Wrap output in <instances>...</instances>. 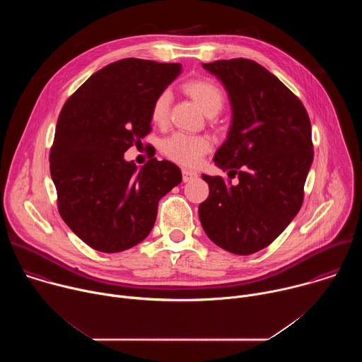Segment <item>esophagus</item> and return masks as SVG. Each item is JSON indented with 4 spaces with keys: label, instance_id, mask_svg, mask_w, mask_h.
Returning <instances> with one entry per match:
<instances>
[{
    "label": "esophagus",
    "instance_id": "34e87169",
    "mask_svg": "<svg viewBox=\"0 0 362 362\" xmlns=\"http://www.w3.org/2000/svg\"><path fill=\"white\" fill-rule=\"evenodd\" d=\"M182 175H183V182H192L197 177V173L193 170H189V169H183Z\"/></svg>",
    "mask_w": 362,
    "mask_h": 362
}]
</instances>
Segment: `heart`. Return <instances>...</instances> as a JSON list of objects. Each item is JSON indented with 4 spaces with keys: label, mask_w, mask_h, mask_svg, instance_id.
Listing matches in <instances>:
<instances>
[{
    "label": "heart",
    "mask_w": 362,
    "mask_h": 362,
    "mask_svg": "<svg viewBox=\"0 0 362 362\" xmlns=\"http://www.w3.org/2000/svg\"><path fill=\"white\" fill-rule=\"evenodd\" d=\"M183 91L192 97L197 106L208 115L215 116L225 105V93L214 80L193 78L183 84ZM170 93L168 90L160 91L150 106V122L156 126H165L169 117ZM211 140L206 136L175 133L163 143V153L170 160L193 168L197 166L206 153L211 150Z\"/></svg>",
    "instance_id": "heart-1"
}]
</instances>
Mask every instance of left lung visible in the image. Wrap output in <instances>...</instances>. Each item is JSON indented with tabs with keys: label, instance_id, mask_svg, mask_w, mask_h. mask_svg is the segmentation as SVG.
<instances>
[{
	"label": "left lung",
	"instance_id": "left-lung-1",
	"mask_svg": "<svg viewBox=\"0 0 362 362\" xmlns=\"http://www.w3.org/2000/svg\"><path fill=\"white\" fill-rule=\"evenodd\" d=\"M203 67L222 80L233 109L215 163L239 182L233 186L222 176H202L209 196L199 204L200 223L218 246L250 255L271 245L300 209L314 160L311 120L302 101L253 60Z\"/></svg>",
	"mask_w": 362,
	"mask_h": 362
}]
</instances>
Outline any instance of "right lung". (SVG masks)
<instances>
[{
	"label": "right lung",
	"instance_id": "1",
	"mask_svg": "<svg viewBox=\"0 0 362 362\" xmlns=\"http://www.w3.org/2000/svg\"><path fill=\"white\" fill-rule=\"evenodd\" d=\"M180 64L123 59L94 73L64 103L49 150L57 208L90 247L116 253L140 243L180 169L151 158L141 169L124 151L151 132L150 106Z\"/></svg>",
	"mask_w": 362,
	"mask_h": 362
}]
</instances>
